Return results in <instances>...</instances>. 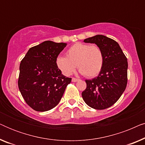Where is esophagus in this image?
Here are the masks:
<instances>
[{
    "label": "esophagus",
    "instance_id": "34e87169",
    "mask_svg": "<svg viewBox=\"0 0 145 145\" xmlns=\"http://www.w3.org/2000/svg\"><path fill=\"white\" fill-rule=\"evenodd\" d=\"M78 80H79V79H78V78H72V82H76Z\"/></svg>",
    "mask_w": 145,
    "mask_h": 145
}]
</instances>
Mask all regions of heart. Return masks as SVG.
Listing matches in <instances>:
<instances>
[{
	"label": "heart",
	"instance_id": "b5f03b06",
	"mask_svg": "<svg viewBox=\"0 0 145 145\" xmlns=\"http://www.w3.org/2000/svg\"><path fill=\"white\" fill-rule=\"evenodd\" d=\"M66 55L58 56L56 59L57 68L65 76L72 74L77 65L82 74L92 78L100 72L104 65V53L96 45L76 43L67 50Z\"/></svg>",
	"mask_w": 145,
	"mask_h": 145
}]
</instances>
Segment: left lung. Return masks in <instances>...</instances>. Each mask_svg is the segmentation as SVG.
I'll return each mask as SVG.
<instances>
[{
    "label": "left lung",
    "mask_w": 145,
    "mask_h": 145,
    "mask_svg": "<svg viewBox=\"0 0 145 145\" xmlns=\"http://www.w3.org/2000/svg\"><path fill=\"white\" fill-rule=\"evenodd\" d=\"M85 43H95L103 51L104 62L98 76L86 80L82 98L88 106L104 110L113 106L125 90L127 84V59L118 42L103 35L86 38Z\"/></svg>",
    "instance_id": "obj_1"
}]
</instances>
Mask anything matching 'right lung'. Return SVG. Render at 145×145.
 Returning <instances> with one entry per match:
<instances>
[{
	"label": "right lung",
	"instance_id": "add662e5",
	"mask_svg": "<svg viewBox=\"0 0 145 145\" xmlns=\"http://www.w3.org/2000/svg\"><path fill=\"white\" fill-rule=\"evenodd\" d=\"M65 43L45 41L31 47L21 61L18 84L25 102L33 110L46 112L60 102L71 78L61 74L56 59Z\"/></svg>",
	"mask_w": 145,
	"mask_h": 145
}]
</instances>
